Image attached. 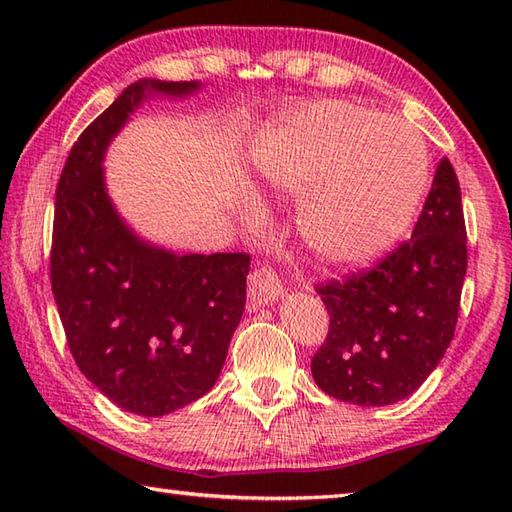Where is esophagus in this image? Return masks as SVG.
<instances>
[{
  "label": "esophagus",
  "instance_id": "1",
  "mask_svg": "<svg viewBox=\"0 0 512 512\" xmlns=\"http://www.w3.org/2000/svg\"><path fill=\"white\" fill-rule=\"evenodd\" d=\"M284 295V288H281V281L277 273L270 266H259L248 277V297L257 306H268L270 301L279 299Z\"/></svg>",
  "mask_w": 512,
  "mask_h": 512
}]
</instances>
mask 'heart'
Masks as SVG:
<instances>
[{"mask_svg": "<svg viewBox=\"0 0 512 512\" xmlns=\"http://www.w3.org/2000/svg\"><path fill=\"white\" fill-rule=\"evenodd\" d=\"M270 189L306 198L303 242L319 262H376L405 235L427 189L429 156L416 127L363 105L323 101L292 116L255 149Z\"/></svg>", "mask_w": 512, "mask_h": 512, "instance_id": "1", "label": "heart"}]
</instances>
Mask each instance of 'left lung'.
Returning <instances> with one entry per match:
<instances>
[{
	"label": "left lung",
	"mask_w": 512,
	"mask_h": 512,
	"mask_svg": "<svg viewBox=\"0 0 512 512\" xmlns=\"http://www.w3.org/2000/svg\"><path fill=\"white\" fill-rule=\"evenodd\" d=\"M464 275L460 182L442 158L409 242L372 270L317 286L330 330L312 358L314 383L361 407L411 396L451 345Z\"/></svg>",
	"instance_id": "left-lung-1"
}]
</instances>
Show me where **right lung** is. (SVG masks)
<instances>
[{"mask_svg": "<svg viewBox=\"0 0 512 512\" xmlns=\"http://www.w3.org/2000/svg\"><path fill=\"white\" fill-rule=\"evenodd\" d=\"M198 81L140 79L79 136L57 184L52 295L83 376L136 416H165L209 391L246 303V253L178 255L138 237L105 189L103 158L154 94Z\"/></svg>", "mask_w": 512, "mask_h": 512, "instance_id": "obj_1", "label": "right lung"}]
</instances>
